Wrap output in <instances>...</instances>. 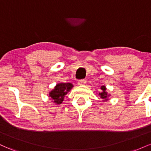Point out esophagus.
<instances>
[{
  "instance_id": "34e87169",
  "label": "esophagus",
  "mask_w": 151,
  "mask_h": 151,
  "mask_svg": "<svg viewBox=\"0 0 151 151\" xmlns=\"http://www.w3.org/2000/svg\"><path fill=\"white\" fill-rule=\"evenodd\" d=\"M86 84V81L85 79H81V80H79L78 81V84L79 85H85Z\"/></svg>"
}]
</instances>
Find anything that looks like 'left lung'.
<instances>
[{
	"label": "left lung",
	"mask_w": 151,
	"mask_h": 151,
	"mask_svg": "<svg viewBox=\"0 0 151 151\" xmlns=\"http://www.w3.org/2000/svg\"><path fill=\"white\" fill-rule=\"evenodd\" d=\"M100 89H101V91L99 92V97L101 99L102 101L104 102L109 101V96H111V94L106 91V86H101V88H100Z\"/></svg>",
	"instance_id": "left-lung-1"
}]
</instances>
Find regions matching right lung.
Segmentation results:
<instances>
[{"instance_id":"add662e5","label":"right lung","mask_w":151,"mask_h":151,"mask_svg":"<svg viewBox=\"0 0 151 151\" xmlns=\"http://www.w3.org/2000/svg\"><path fill=\"white\" fill-rule=\"evenodd\" d=\"M73 87L74 85L72 83L60 82L57 84L54 89L49 92V96L52 99V102L56 105L61 104L66 95Z\"/></svg>"}]
</instances>
